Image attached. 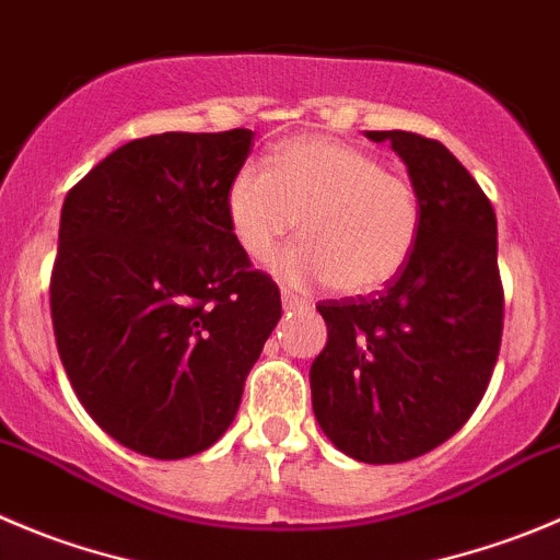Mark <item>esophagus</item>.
Masks as SVG:
<instances>
[{"label": "esophagus", "instance_id": "34e87169", "mask_svg": "<svg viewBox=\"0 0 560 560\" xmlns=\"http://www.w3.org/2000/svg\"><path fill=\"white\" fill-rule=\"evenodd\" d=\"M280 300H283L285 311H300V307L307 305V302L302 300L300 294H294V291H283V294H280Z\"/></svg>", "mask_w": 560, "mask_h": 560}]
</instances>
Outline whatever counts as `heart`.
Wrapping results in <instances>:
<instances>
[{"mask_svg":"<svg viewBox=\"0 0 560 560\" xmlns=\"http://www.w3.org/2000/svg\"><path fill=\"white\" fill-rule=\"evenodd\" d=\"M238 247L264 260L300 220L305 242L283 249L275 271L296 285L324 283L360 296L385 289L412 258L423 225L420 197L380 156L332 137L277 145L271 167L244 164L225 191Z\"/></svg>","mask_w":560,"mask_h":560,"instance_id":"obj_1","label":"heart"}]
</instances>
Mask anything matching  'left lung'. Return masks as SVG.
<instances>
[{"mask_svg":"<svg viewBox=\"0 0 560 560\" xmlns=\"http://www.w3.org/2000/svg\"><path fill=\"white\" fill-rule=\"evenodd\" d=\"M365 137L390 142L407 164L423 225L385 291L316 305L327 346L311 365V393L335 448L396 465L454 436L492 380L503 335L498 220L443 142L412 131Z\"/></svg>","mask_w":560,"mask_h":560,"instance_id":"obj_1","label":"left lung"}]
</instances>
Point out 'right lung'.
Listing matches in <instances>:
<instances>
[{
    "label": "right lung",
    "mask_w": 560,
    "mask_h": 560,
    "mask_svg": "<svg viewBox=\"0 0 560 560\" xmlns=\"http://www.w3.org/2000/svg\"><path fill=\"white\" fill-rule=\"evenodd\" d=\"M253 137L131 140L62 203L51 271L57 351L90 418L142 456L184 459L225 434L283 313L225 211Z\"/></svg>",
    "instance_id": "right-lung-1"
}]
</instances>
